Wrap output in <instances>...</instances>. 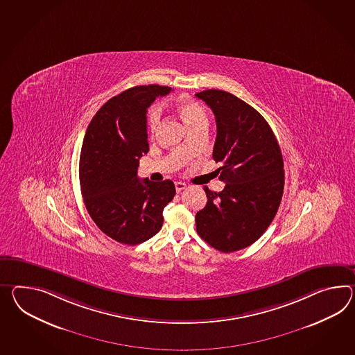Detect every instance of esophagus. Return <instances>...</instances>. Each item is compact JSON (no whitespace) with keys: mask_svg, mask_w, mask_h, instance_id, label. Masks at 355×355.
<instances>
[{"mask_svg":"<svg viewBox=\"0 0 355 355\" xmlns=\"http://www.w3.org/2000/svg\"><path fill=\"white\" fill-rule=\"evenodd\" d=\"M174 184H175V190H177V192H181L182 190H184V189L187 187V184L183 183V182H175Z\"/></svg>","mask_w":355,"mask_h":355,"instance_id":"34e87169","label":"esophagus"}]
</instances>
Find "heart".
<instances>
[{
  "mask_svg": "<svg viewBox=\"0 0 355 355\" xmlns=\"http://www.w3.org/2000/svg\"><path fill=\"white\" fill-rule=\"evenodd\" d=\"M177 109L178 113L181 114L182 119L187 124V127L190 128L192 125L198 124L199 121H207V114L204 112L202 106L191 100L187 97H183L178 104H177ZM160 116H162V112L159 106H151L147 112V125L150 132H155L159 123H160Z\"/></svg>",
  "mask_w": 355,
  "mask_h": 355,
  "instance_id": "obj_1",
  "label": "heart"
}]
</instances>
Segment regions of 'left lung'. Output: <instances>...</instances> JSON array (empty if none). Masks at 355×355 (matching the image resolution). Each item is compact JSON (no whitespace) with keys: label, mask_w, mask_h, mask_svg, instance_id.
I'll return each mask as SVG.
<instances>
[{"label":"left lung","mask_w":355,"mask_h":355,"mask_svg":"<svg viewBox=\"0 0 355 355\" xmlns=\"http://www.w3.org/2000/svg\"><path fill=\"white\" fill-rule=\"evenodd\" d=\"M216 115L213 159L222 163L220 192L204 187L208 202L196 214V231L222 252L241 250L266 232L284 193V159L267 121L239 97L207 89L196 94Z\"/></svg>","instance_id":"1"}]
</instances>
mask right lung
Here are the masks:
<instances>
[{"label":"right lung","mask_w":355,"mask_h":355,"mask_svg":"<svg viewBox=\"0 0 355 355\" xmlns=\"http://www.w3.org/2000/svg\"><path fill=\"white\" fill-rule=\"evenodd\" d=\"M171 87H132L105 103L89 123L79 159V182L87 211L106 236L139 245L163 225L173 200L171 180L139 181V157L147 154V107Z\"/></svg>","instance_id":"right-lung-1"}]
</instances>
